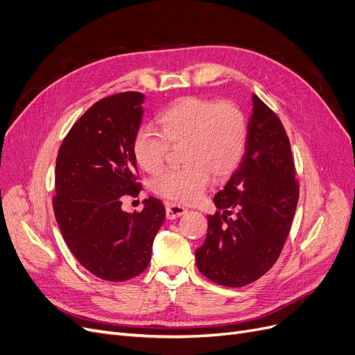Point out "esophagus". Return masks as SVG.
<instances>
[{
	"label": "esophagus",
	"instance_id": "esophagus-1",
	"mask_svg": "<svg viewBox=\"0 0 355 355\" xmlns=\"http://www.w3.org/2000/svg\"><path fill=\"white\" fill-rule=\"evenodd\" d=\"M185 212H187V208L179 205V204H175V202L166 204V216L168 220H175V218L185 214Z\"/></svg>",
	"mask_w": 355,
	"mask_h": 355
}]
</instances>
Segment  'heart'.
Listing matches in <instances>:
<instances>
[{"instance_id": "heart-1", "label": "heart", "mask_w": 355, "mask_h": 355, "mask_svg": "<svg viewBox=\"0 0 355 355\" xmlns=\"http://www.w3.org/2000/svg\"><path fill=\"white\" fill-rule=\"evenodd\" d=\"M160 131L141 126L132 141L138 166L155 173L164 166L172 147H180L185 164L168 168L151 182L153 191L178 204L200 200L211 176H230L242 162L248 144V121L230 101L187 96L163 109L157 116Z\"/></svg>"}]
</instances>
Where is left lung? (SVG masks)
I'll use <instances>...</instances> for the list:
<instances>
[{
  "instance_id": "obj_1",
  "label": "left lung",
  "mask_w": 355,
  "mask_h": 355,
  "mask_svg": "<svg viewBox=\"0 0 355 355\" xmlns=\"http://www.w3.org/2000/svg\"><path fill=\"white\" fill-rule=\"evenodd\" d=\"M242 162L216 196L205 242L195 250L200 272L224 287H243L279 258L299 201L290 139L277 113L252 96Z\"/></svg>"
}]
</instances>
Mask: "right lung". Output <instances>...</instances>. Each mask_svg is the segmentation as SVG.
I'll use <instances>...</instances> for the list:
<instances>
[{
    "mask_svg": "<svg viewBox=\"0 0 355 355\" xmlns=\"http://www.w3.org/2000/svg\"><path fill=\"white\" fill-rule=\"evenodd\" d=\"M143 102L138 92L101 98L71 126L56 157L52 205L61 234L89 272L113 282L148 266L166 217L154 196L132 214L121 208L126 195L138 196L143 189L132 153Z\"/></svg>",
    "mask_w": 355,
    "mask_h": 355,
    "instance_id": "1",
    "label": "right lung"
}]
</instances>
